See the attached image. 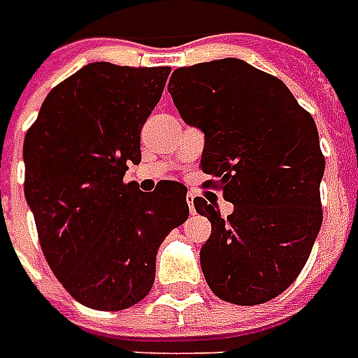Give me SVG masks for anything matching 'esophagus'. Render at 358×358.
Masks as SVG:
<instances>
[{
	"mask_svg": "<svg viewBox=\"0 0 358 358\" xmlns=\"http://www.w3.org/2000/svg\"><path fill=\"white\" fill-rule=\"evenodd\" d=\"M187 204H189V212H191V215L196 214V210H194V194H192V192L187 194Z\"/></svg>",
	"mask_w": 358,
	"mask_h": 358,
	"instance_id": "34e87169",
	"label": "esophagus"
}]
</instances>
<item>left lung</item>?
Returning a JSON list of instances; mask_svg holds the SVG:
<instances>
[{
	"label": "left lung",
	"instance_id": "obj_1",
	"mask_svg": "<svg viewBox=\"0 0 358 358\" xmlns=\"http://www.w3.org/2000/svg\"><path fill=\"white\" fill-rule=\"evenodd\" d=\"M167 90L187 125L204 133V187L233 212L194 199L212 235L200 266L215 296L233 305L272 301L296 280L322 225L326 159L313 115L278 77L225 57L173 71Z\"/></svg>",
	"mask_w": 358,
	"mask_h": 358
}]
</instances>
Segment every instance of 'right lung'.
Listing matches in <instances>:
<instances>
[{"label":"right lung","mask_w":358,"mask_h":358,"mask_svg":"<svg viewBox=\"0 0 358 358\" xmlns=\"http://www.w3.org/2000/svg\"><path fill=\"white\" fill-rule=\"evenodd\" d=\"M169 67L88 63L52 88L24 136V196L48 264L71 296L123 310L150 293L156 255L187 222V187L125 183Z\"/></svg>","instance_id":"obj_1"}]
</instances>
